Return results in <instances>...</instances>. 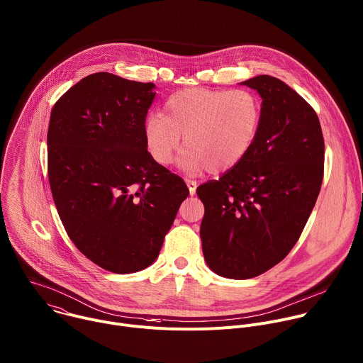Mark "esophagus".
<instances>
[{
  "instance_id": "1",
  "label": "esophagus",
  "mask_w": 363,
  "mask_h": 363,
  "mask_svg": "<svg viewBox=\"0 0 363 363\" xmlns=\"http://www.w3.org/2000/svg\"><path fill=\"white\" fill-rule=\"evenodd\" d=\"M185 182H186V186H188V189H189V194H191V195H195V192H196V186H198V182H196V181H194V179H186Z\"/></svg>"
}]
</instances>
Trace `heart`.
<instances>
[{
  "label": "heart",
  "instance_id": "1",
  "mask_svg": "<svg viewBox=\"0 0 363 363\" xmlns=\"http://www.w3.org/2000/svg\"><path fill=\"white\" fill-rule=\"evenodd\" d=\"M261 119V101L250 89L188 88L165 101L162 115L147 116L144 140L155 162L168 165L184 137L185 169L223 172L250 154Z\"/></svg>",
  "mask_w": 363,
  "mask_h": 363
}]
</instances>
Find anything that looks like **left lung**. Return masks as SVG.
<instances>
[{
    "instance_id": "obj_1",
    "label": "left lung",
    "mask_w": 363,
    "mask_h": 363,
    "mask_svg": "<svg viewBox=\"0 0 363 363\" xmlns=\"http://www.w3.org/2000/svg\"><path fill=\"white\" fill-rule=\"evenodd\" d=\"M240 84L262 98L257 141L236 167L196 189L203 258L229 279L258 277L291 252L319 195L325 160L319 118L296 91L271 75Z\"/></svg>"
}]
</instances>
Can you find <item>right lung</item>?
<instances>
[{
	"label": "right lung",
	"mask_w": 363,
	"mask_h": 363,
	"mask_svg": "<svg viewBox=\"0 0 363 363\" xmlns=\"http://www.w3.org/2000/svg\"><path fill=\"white\" fill-rule=\"evenodd\" d=\"M154 88L91 74L55 102L50 118L48 178L61 222L81 254L121 275L158 258L189 195L145 145Z\"/></svg>",
	"instance_id": "1"
}]
</instances>
